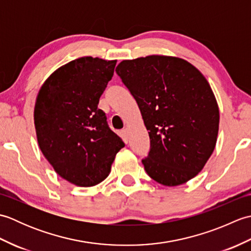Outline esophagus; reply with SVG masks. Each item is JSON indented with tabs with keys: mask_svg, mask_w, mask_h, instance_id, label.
<instances>
[{
	"mask_svg": "<svg viewBox=\"0 0 251 251\" xmlns=\"http://www.w3.org/2000/svg\"><path fill=\"white\" fill-rule=\"evenodd\" d=\"M122 135H123V138L124 139H127L128 138V128H124L122 130Z\"/></svg>",
	"mask_w": 251,
	"mask_h": 251,
	"instance_id": "1",
	"label": "esophagus"
}]
</instances>
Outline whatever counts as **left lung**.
<instances>
[{
    "instance_id": "obj_1",
    "label": "left lung",
    "mask_w": 251,
    "mask_h": 251,
    "mask_svg": "<svg viewBox=\"0 0 251 251\" xmlns=\"http://www.w3.org/2000/svg\"><path fill=\"white\" fill-rule=\"evenodd\" d=\"M117 73L137 101L150 137L147 174L167 186L194 178L215 150L219 108L204 75L181 58L123 60Z\"/></svg>"
}]
</instances>
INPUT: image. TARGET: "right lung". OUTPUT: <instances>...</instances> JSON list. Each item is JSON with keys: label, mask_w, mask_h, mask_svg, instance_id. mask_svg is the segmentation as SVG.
Wrapping results in <instances>:
<instances>
[{"label": "right lung", "mask_w": 251, "mask_h": 251, "mask_svg": "<svg viewBox=\"0 0 251 251\" xmlns=\"http://www.w3.org/2000/svg\"><path fill=\"white\" fill-rule=\"evenodd\" d=\"M116 60L82 57L60 67L36 97L34 125L42 153L61 178L78 186L100 183L125 147L98 109Z\"/></svg>", "instance_id": "right-lung-1"}]
</instances>
